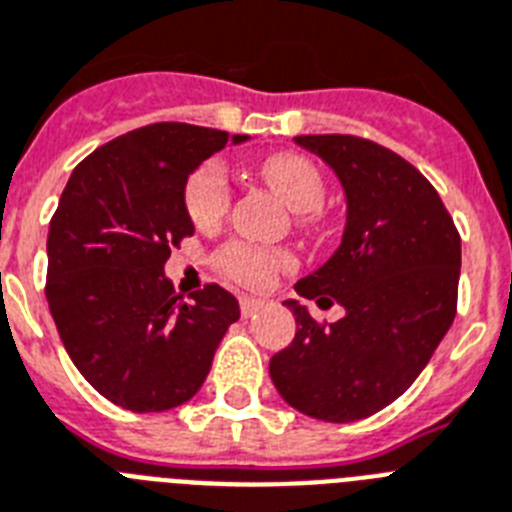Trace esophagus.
Masks as SVG:
<instances>
[{"instance_id":"esophagus-1","label":"esophagus","mask_w":512,"mask_h":512,"mask_svg":"<svg viewBox=\"0 0 512 512\" xmlns=\"http://www.w3.org/2000/svg\"><path fill=\"white\" fill-rule=\"evenodd\" d=\"M265 302L263 299H255V297H242L239 299V310H242L244 318H249V315H255L257 310H263Z\"/></svg>"}]
</instances>
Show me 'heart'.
Instances as JSON below:
<instances>
[{"instance_id":"heart-1","label":"heart","mask_w":512,"mask_h":512,"mask_svg":"<svg viewBox=\"0 0 512 512\" xmlns=\"http://www.w3.org/2000/svg\"><path fill=\"white\" fill-rule=\"evenodd\" d=\"M260 173L273 189L286 199V205L297 213H307L305 218L313 220V210H318L326 197L321 170L315 168L313 160L297 152H278L265 157ZM186 213L199 228H210L223 220L231 207V181L223 162H202L186 181ZM215 265L223 276L242 286H268L281 270L294 265L292 255L284 249H265L247 242H226L215 252Z\"/></svg>"}]
</instances>
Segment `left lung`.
<instances>
[{
  "mask_svg": "<svg viewBox=\"0 0 512 512\" xmlns=\"http://www.w3.org/2000/svg\"><path fill=\"white\" fill-rule=\"evenodd\" d=\"M294 141L326 160L347 194L342 247L294 289L347 315L315 321L289 299L297 334L270 357V378L299 413L360 421L407 392L455 321L460 234L429 178L392 149L350 134Z\"/></svg>",
  "mask_w": 512,
  "mask_h": 512,
  "instance_id": "1",
  "label": "left lung"
}]
</instances>
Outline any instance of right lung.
I'll return each mask as SVG.
<instances>
[{"mask_svg": "<svg viewBox=\"0 0 512 512\" xmlns=\"http://www.w3.org/2000/svg\"><path fill=\"white\" fill-rule=\"evenodd\" d=\"M215 128L152 123L81 160L47 236V302L81 376L131 413L184 405L205 384L239 302L207 284L184 302L162 268L194 234L186 178L228 141Z\"/></svg>", "mask_w": 512, "mask_h": 512, "instance_id": "obj_1", "label": "right lung"}]
</instances>
